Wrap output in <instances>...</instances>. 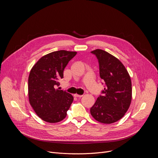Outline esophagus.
<instances>
[{
  "mask_svg": "<svg viewBox=\"0 0 158 158\" xmlns=\"http://www.w3.org/2000/svg\"><path fill=\"white\" fill-rule=\"evenodd\" d=\"M74 97H82V95H78V94H74Z\"/></svg>",
  "mask_w": 158,
  "mask_h": 158,
  "instance_id": "obj_1",
  "label": "esophagus"
}]
</instances>
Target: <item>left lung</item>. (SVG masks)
Returning <instances> with one entry per match:
<instances>
[{
  "mask_svg": "<svg viewBox=\"0 0 158 158\" xmlns=\"http://www.w3.org/2000/svg\"><path fill=\"white\" fill-rule=\"evenodd\" d=\"M95 54L99 64L101 78L106 88L90 113L98 122L112 123L120 120L127 111L132 99V84L129 74L122 62L101 49L91 52Z\"/></svg>",
  "mask_w": 158,
  "mask_h": 158,
  "instance_id": "8db88e82",
  "label": "left lung"
}]
</instances>
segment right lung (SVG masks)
<instances>
[{"instance_id": "add662e5", "label": "right lung", "mask_w": 158, "mask_h": 158, "mask_svg": "<svg viewBox=\"0 0 158 158\" xmlns=\"http://www.w3.org/2000/svg\"><path fill=\"white\" fill-rule=\"evenodd\" d=\"M76 54L64 50L51 52L41 57L30 71L29 103L38 117L45 122L57 123L66 117L73 97L55 87L60 85L64 68Z\"/></svg>"}]
</instances>
